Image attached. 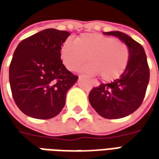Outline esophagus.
Masks as SVG:
<instances>
[{"mask_svg": "<svg viewBox=\"0 0 159 159\" xmlns=\"http://www.w3.org/2000/svg\"><path fill=\"white\" fill-rule=\"evenodd\" d=\"M95 85H96V86H97V85H98V84H97V83H95Z\"/></svg>", "mask_w": 159, "mask_h": 159, "instance_id": "34e87169", "label": "esophagus"}]
</instances>
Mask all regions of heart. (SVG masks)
Here are the masks:
<instances>
[{
	"instance_id": "heart-1",
	"label": "heart",
	"mask_w": 159,
	"mask_h": 159,
	"mask_svg": "<svg viewBox=\"0 0 159 159\" xmlns=\"http://www.w3.org/2000/svg\"><path fill=\"white\" fill-rule=\"evenodd\" d=\"M64 66L70 71L77 70L86 61L84 70L99 74L104 81H112L126 69L130 51L127 45L114 37L102 34H83L75 41L67 39L60 49Z\"/></svg>"
}]
</instances>
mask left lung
Returning a JSON list of instances; mask_svg holds the SVG:
<instances>
[{
    "mask_svg": "<svg viewBox=\"0 0 159 159\" xmlns=\"http://www.w3.org/2000/svg\"><path fill=\"white\" fill-rule=\"evenodd\" d=\"M124 41L130 51L129 63L120 78L100 84L90 91L89 102L102 118L116 119L135 111L143 103L150 80V68L143 46L121 32L104 33Z\"/></svg>",
    "mask_w": 159,
    "mask_h": 159,
    "instance_id": "obj_1",
    "label": "left lung"
}]
</instances>
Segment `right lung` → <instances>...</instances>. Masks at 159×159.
I'll use <instances>...</instances> for the list:
<instances>
[{
	"mask_svg": "<svg viewBox=\"0 0 159 159\" xmlns=\"http://www.w3.org/2000/svg\"><path fill=\"white\" fill-rule=\"evenodd\" d=\"M69 35L49 28L23 40L16 48L9 84L16 106L29 117L49 119L58 115L79 78L65 68L60 56Z\"/></svg>",
	"mask_w": 159,
	"mask_h": 159,
	"instance_id": "add662e5",
	"label": "right lung"
}]
</instances>
